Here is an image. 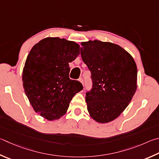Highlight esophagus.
I'll list each match as a JSON object with an SVG mask.
<instances>
[{
  "label": "esophagus",
  "mask_w": 159,
  "mask_h": 159,
  "mask_svg": "<svg viewBox=\"0 0 159 159\" xmlns=\"http://www.w3.org/2000/svg\"><path fill=\"white\" fill-rule=\"evenodd\" d=\"M79 81L82 83L83 84V85H84V80H83V78H80L79 79Z\"/></svg>",
  "instance_id": "obj_1"
}]
</instances>
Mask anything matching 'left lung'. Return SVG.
Here are the masks:
<instances>
[{
	"mask_svg": "<svg viewBox=\"0 0 159 159\" xmlns=\"http://www.w3.org/2000/svg\"><path fill=\"white\" fill-rule=\"evenodd\" d=\"M80 55L91 72L88 111L99 123L111 122L127 107L137 88L134 58L120 46L98 40L81 43Z\"/></svg>",
	"mask_w": 159,
	"mask_h": 159,
	"instance_id": "1",
	"label": "left lung"
}]
</instances>
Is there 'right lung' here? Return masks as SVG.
<instances>
[{
    "instance_id": "right-lung-1",
    "label": "right lung",
    "mask_w": 159,
    "mask_h": 159,
    "mask_svg": "<svg viewBox=\"0 0 159 159\" xmlns=\"http://www.w3.org/2000/svg\"><path fill=\"white\" fill-rule=\"evenodd\" d=\"M79 45L59 37H47L32 48L23 70V85L34 111L48 120L67 112L81 83L70 79V65L80 53Z\"/></svg>"
}]
</instances>
